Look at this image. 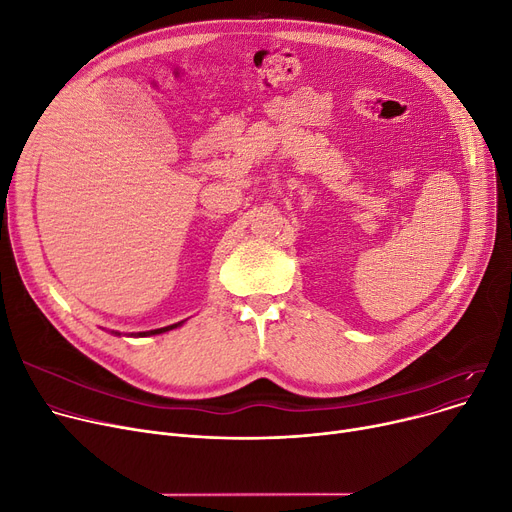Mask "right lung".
Listing matches in <instances>:
<instances>
[{"label":"right lung","instance_id":"right-lung-1","mask_svg":"<svg viewBox=\"0 0 512 512\" xmlns=\"http://www.w3.org/2000/svg\"><path fill=\"white\" fill-rule=\"evenodd\" d=\"M180 324H174V326H168V328H159V330H151V332H143V334H139V336H149V334H161V332H168V330H172V328H178Z\"/></svg>","mask_w":512,"mask_h":512}]
</instances>
